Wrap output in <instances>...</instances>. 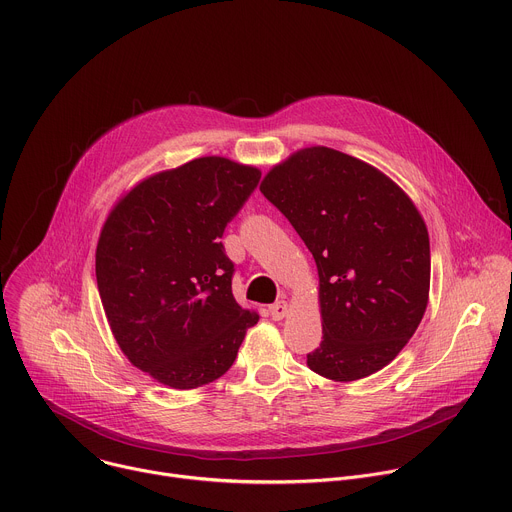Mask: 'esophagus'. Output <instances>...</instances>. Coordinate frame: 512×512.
<instances>
[{
	"instance_id": "1",
	"label": "esophagus",
	"mask_w": 512,
	"mask_h": 512,
	"mask_svg": "<svg viewBox=\"0 0 512 512\" xmlns=\"http://www.w3.org/2000/svg\"><path fill=\"white\" fill-rule=\"evenodd\" d=\"M287 312H289V306L285 302H275L273 306H269V316L273 320H283L287 316Z\"/></svg>"
}]
</instances>
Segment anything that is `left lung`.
Returning a JSON list of instances; mask_svg holds the SVG:
<instances>
[{
    "instance_id": "1",
    "label": "left lung",
    "mask_w": 512,
    "mask_h": 512,
    "mask_svg": "<svg viewBox=\"0 0 512 512\" xmlns=\"http://www.w3.org/2000/svg\"><path fill=\"white\" fill-rule=\"evenodd\" d=\"M259 190L318 267L324 336L308 367L340 383L387 367L429 300V235L411 198L375 166L324 145L273 166Z\"/></svg>"
}]
</instances>
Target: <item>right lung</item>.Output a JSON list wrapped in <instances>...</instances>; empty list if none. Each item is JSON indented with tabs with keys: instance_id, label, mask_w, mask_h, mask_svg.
Masks as SVG:
<instances>
[{
	"instance_id": "right-lung-1",
	"label": "right lung",
	"mask_w": 512,
	"mask_h": 512,
	"mask_svg": "<svg viewBox=\"0 0 512 512\" xmlns=\"http://www.w3.org/2000/svg\"><path fill=\"white\" fill-rule=\"evenodd\" d=\"M261 172L196 158L133 186L109 212L95 253L111 332L133 367L172 389L223 377L259 314L233 296L221 237Z\"/></svg>"
}]
</instances>
